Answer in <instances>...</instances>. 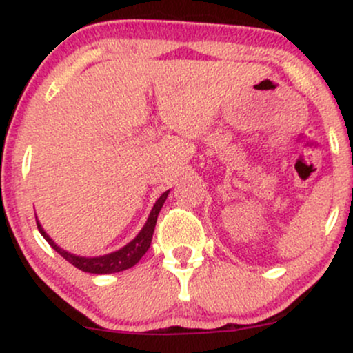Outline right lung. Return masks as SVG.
Instances as JSON below:
<instances>
[{"label": "right lung", "mask_w": 353, "mask_h": 353, "mask_svg": "<svg viewBox=\"0 0 353 353\" xmlns=\"http://www.w3.org/2000/svg\"><path fill=\"white\" fill-rule=\"evenodd\" d=\"M169 196V190H165L163 196L156 201L154 208L149 212L148 221H145L144 228L139 230V234L132 239L129 244H125L124 247H121L119 250H114V252L106 254V255H98V257H86V255H76L68 252V250L61 249V247L56 244L52 239L48 236L46 230L43 229V225L39 224L38 217H36V224H38L39 232L41 236L46 239V242L50 244L52 249L58 252L61 257L66 259L70 264L74 267H78L79 270L83 272H89V274H116V272H123L125 269H131L132 265H136L137 262L141 261V257L148 252L149 245H151L152 241V234H154V228H156L157 222V216H159L161 209H163L165 199Z\"/></svg>", "instance_id": "1"}]
</instances>
